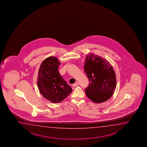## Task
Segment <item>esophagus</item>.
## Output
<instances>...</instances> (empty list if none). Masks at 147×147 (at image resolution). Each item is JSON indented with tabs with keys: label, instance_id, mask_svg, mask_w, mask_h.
Here are the masks:
<instances>
[{
	"label": "esophagus",
	"instance_id": "esophagus-1",
	"mask_svg": "<svg viewBox=\"0 0 147 147\" xmlns=\"http://www.w3.org/2000/svg\"><path fill=\"white\" fill-rule=\"evenodd\" d=\"M78 84H79V83H78V82H75V84H73V86H74V87H75V86H78Z\"/></svg>",
	"mask_w": 147,
	"mask_h": 147
}]
</instances>
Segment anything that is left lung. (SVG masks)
I'll use <instances>...</instances> for the list:
<instances>
[{
	"label": "left lung",
	"instance_id": "1",
	"mask_svg": "<svg viewBox=\"0 0 147 147\" xmlns=\"http://www.w3.org/2000/svg\"><path fill=\"white\" fill-rule=\"evenodd\" d=\"M84 70L90 82L85 90L87 97L96 103L109 100L116 86L115 72L109 62L97 55L89 53L86 57Z\"/></svg>",
	"mask_w": 147,
	"mask_h": 147
}]
</instances>
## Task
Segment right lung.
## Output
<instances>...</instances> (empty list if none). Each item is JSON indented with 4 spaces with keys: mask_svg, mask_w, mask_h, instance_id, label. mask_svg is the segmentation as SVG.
<instances>
[{
    "mask_svg": "<svg viewBox=\"0 0 147 147\" xmlns=\"http://www.w3.org/2000/svg\"><path fill=\"white\" fill-rule=\"evenodd\" d=\"M60 65L56 57H48L42 63L38 70V90L44 97L54 103L62 101L72 90L59 72Z\"/></svg>",
    "mask_w": 147,
    "mask_h": 147,
    "instance_id": "right-lung-1",
    "label": "right lung"
}]
</instances>
